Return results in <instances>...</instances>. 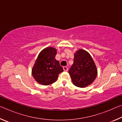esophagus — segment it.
<instances>
[{
  "mask_svg": "<svg viewBox=\"0 0 122 122\" xmlns=\"http://www.w3.org/2000/svg\"><path fill=\"white\" fill-rule=\"evenodd\" d=\"M63 70L65 71H67L68 70V68L67 67H66V66H64V67H63Z\"/></svg>",
  "mask_w": 122,
  "mask_h": 122,
  "instance_id": "esophagus-1",
  "label": "esophagus"
}]
</instances>
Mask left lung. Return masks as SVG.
Returning <instances> with one entry per match:
<instances>
[{"mask_svg": "<svg viewBox=\"0 0 122 122\" xmlns=\"http://www.w3.org/2000/svg\"><path fill=\"white\" fill-rule=\"evenodd\" d=\"M68 73L74 85L84 88L95 80L97 70L89 53L80 49L74 54V63Z\"/></svg>", "mask_w": 122, "mask_h": 122, "instance_id": "left-lung-1", "label": "left lung"}]
</instances>
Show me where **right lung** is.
I'll return each mask as SVG.
<instances>
[{
  "label": "right lung",
  "mask_w": 122,
  "mask_h": 122,
  "mask_svg": "<svg viewBox=\"0 0 122 122\" xmlns=\"http://www.w3.org/2000/svg\"><path fill=\"white\" fill-rule=\"evenodd\" d=\"M56 49L47 47L39 53L32 68V75L38 83L44 86L56 81L59 74L63 71L59 61L55 59Z\"/></svg>",
  "instance_id": "add662e5"
}]
</instances>
